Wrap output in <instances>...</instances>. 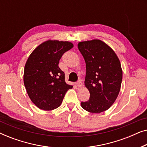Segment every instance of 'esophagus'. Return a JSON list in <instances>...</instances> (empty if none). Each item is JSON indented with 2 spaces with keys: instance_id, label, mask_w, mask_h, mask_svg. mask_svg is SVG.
<instances>
[{
  "instance_id": "34e87169",
  "label": "esophagus",
  "mask_w": 147,
  "mask_h": 147,
  "mask_svg": "<svg viewBox=\"0 0 147 147\" xmlns=\"http://www.w3.org/2000/svg\"><path fill=\"white\" fill-rule=\"evenodd\" d=\"M77 86H78V87H80V88H81L82 86H83V84H82V82L81 80H79V81L77 82Z\"/></svg>"
}]
</instances>
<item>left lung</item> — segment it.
<instances>
[{
  "label": "left lung",
  "mask_w": 147,
  "mask_h": 147,
  "mask_svg": "<svg viewBox=\"0 0 147 147\" xmlns=\"http://www.w3.org/2000/svg\"><path fill=\"white\" fill-rule=\"evenodd\" d=\"M78 47L86 62L84 84L90 97L81 102L82 107L91 113L109 109L119 94L122 80L120 60L114 50L100 39L82 41Z\"/></svg>",
  "instance_id": "1"
}]
</instances>
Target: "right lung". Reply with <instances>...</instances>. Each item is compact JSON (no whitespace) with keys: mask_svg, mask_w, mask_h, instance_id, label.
<instances>
[{"mask_svg":"<svg viewBox=\"0 0 147 147\" xmlns=\"http://www.w3.org/2000/svg\"><path fill=\"white\" fill-rule=\"evenodd\" d=\"M74 47L69 41L47 40L29 55L24 69L23 81L33 103L43 110L59 107L73 86L66 84L65 74L58 66L63 54Z\"/></svg>","mask_w":147,"mask_h":147,"instance_id":"right-lung-1","label":"right lung"}]
</instances>
